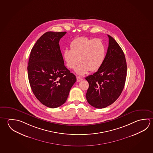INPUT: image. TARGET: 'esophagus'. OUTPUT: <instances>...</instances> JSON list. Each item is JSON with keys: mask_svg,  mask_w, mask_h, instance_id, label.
<instances>
[{"mask_svg": "<svg viewBox=\"0 0 153 153\" xmlns=\"http://www.w3.org/2000/svg\"><path fill=\"white\" fill-rule=\"evenodd\" d=\"M77 80L78 82H79L80 81L83 80V78L79 76H77Z\"/></svg>", "mask_w": 153, "mask_h": 153, "instance_id": "esophagus-1", "label": "esophagus"}]
</instances>
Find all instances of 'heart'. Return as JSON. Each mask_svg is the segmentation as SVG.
<instances>
[{
	"mask_svg": "<svg viewBox=\"0 0 153 153\" xmlns=\"http://www.w3.org/2000/svg\"><path fill=\"white\" fill-rule=\"evenodd\" d=\"M63 56L67 67L71 69L80 61L75 71L83 75L90 70L95 71L101 67L106 56V47L101 39L79 37L71 42L70 49H65Z\"/></svg>",
	"mask_w": 153,
	"mask_h": 153,
	"instance_id": "1",
	"label": "heart"
}]
</instances>
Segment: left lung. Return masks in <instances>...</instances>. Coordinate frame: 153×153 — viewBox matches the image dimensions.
<instances>
[{
    "mask_svg": "<svg viewBox=\"0 0 153 153\" xmlns=\"http://www.w3.org/2000/svg\"><path fill=\"white\" fill-rule=\"evenodd\" d=\"M107 35L109 43L104 63L97 72L85 78L89 84L86 100L97 108L106 107L118 99L127 75L125 54L116 41Z\"/></svg>",
    "mask_w": 153,
    "mask_h": 153,
    "instance_id": "8db88e82",
    "label": "left lung"
}]
</instances>
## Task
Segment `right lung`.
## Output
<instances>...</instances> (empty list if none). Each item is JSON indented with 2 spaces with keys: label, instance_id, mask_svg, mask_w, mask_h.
I'll use <instances>...</instances> for the list:
<instances>
[{
  "label": "right lung",
  "instance_id": "add662e5",
  "mask_svg": "<svg viewBox=\"0 0 153 153\" xmlns=\"http://www.w3.org/2000/svg\"><path fill=\"white\" fill-rule=\"evenodd\" d=\"M64 32H47L38 39L30 54L27 67L30 86L36 98L50 108L66 102L75 75L65 66L59 47Z\"/></svg>",
  "mask_w": 153,
  "mask_h": 153
}]
</instances>
